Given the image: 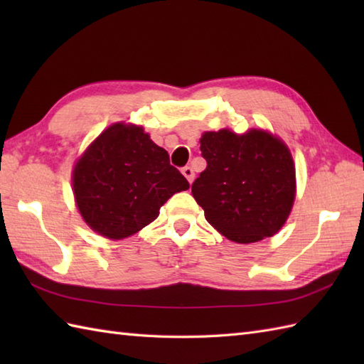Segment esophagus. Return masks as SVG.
<instances>
[{"label": "esophagus", "mask_w": 364, "mask_h": 364, "mask_svg": "<svg viewBox=\"0 0 364 364\" xmlns=\"http://www.w3.org/2000/svg\"><path fill=\"white\" fill-rule=\"evenodd\" d=\"M181 173H183L184 176H186V180H188L189 183L194 181V170H192V167H189V166L183 167V168H181Z\"/></svg>", "instance_id": "1"}]
</instances>
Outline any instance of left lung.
I'll list each match as a JSON object with an SVG mask.
<instances>
[{
	"instance_id": "8db88e82",
	"label": "left lung",
	"mask_w": 364,
	"mask_h": 364,
	"mask_svg": "<svg viewBox=\"0 0 364 364\" xmlns=\"http://www.w3.org/2000/svg\"><path fill=\"white\" fill-rule=\"evenodd\" d=\"M200 150L206 168L192 183L205 219L239 244L274 236L296 197V168L280 139L261 129L205 133Z\"/></svg>"
}]
</instances>
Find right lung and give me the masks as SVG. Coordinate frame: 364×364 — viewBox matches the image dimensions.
<instances>
[{"label": "right lung", "mask_w": 364, "mask_h": 364, "mask_svg": "<svg viewBox=\"0 0 364 364\" xmlns=\"http://www.w3.org/2000/svg\"><path fill=\"white\" fill-rule=\"evenodd\" d=\"M189 183L168 153L141 127L115 123L100 134L73 170L76 205L87 225L109 239L137 233Z\"/></svg>", "instance_id": "add662e5"}]
</instances>
